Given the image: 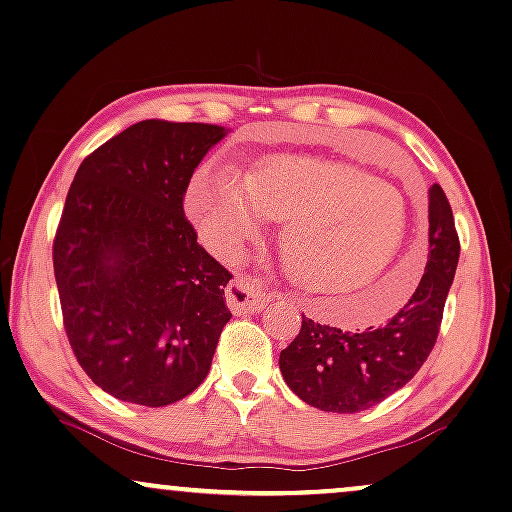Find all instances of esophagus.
Here are the masks:
<instances>
[{
  "instance_id": "1",
  "label": "esophagus",
  "mask_w": 512,
  "mask_h": 512,
  "mask_svg": "<svg viewBox=\"0 0 512 512\" xmlns=\"http://www.w3.org/2000/svg\"><path fill=\"white\" fill-rule=\"evenodd\" d=\"M269 300V290L257 286L255 278L250 276H236L226 288V304L234 314H255L262 307H267Z\"/></svg>"
}]
</instances>
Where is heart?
I'll use <instances>...</instances> for the list:
<instances>
[{"mask_svg":"<svg viewBox=\"0 0 512 512\" xmlns=\"http://www.w3.org/2000/svg\"><path fill=\"white\" fill-rule=\"evenodd\" d=\"M186 212L222 257L241 255L269 219L286 222L281 250L293 281L309 293L378 299L361 323L387 319L411 295L409 283L393 286L392 274L409 236V198L357 165L274 158L241 174L212 160L193 174Z\"/></svg>","mask_w":512,"mask_h":512,"instance_id":"1","label":"heart"}]
</instances>
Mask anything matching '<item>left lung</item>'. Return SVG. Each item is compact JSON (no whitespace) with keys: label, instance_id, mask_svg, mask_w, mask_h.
Instances as JSON below:
<instances>
[{"label":"left lung","instance_id":"obj_1","mask_svg":"<svg viewBox=\"0 0 512 512\" xmlns=\"http://www.w3.org/2000/svg\"><path fill=\"white\" fill-rule=\"evenodd\" d=\"M428 196V264L404 307L364 331H340L302 316L300 333L278 357L286 385L314 409H371L409 383L430 357L461 245L442 186L432 184Z\"/></svg>","mask_w":512,"mask_h":512}]
</instances>
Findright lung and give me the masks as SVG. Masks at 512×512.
I'll return each mask as SVG.
<instances>
[{"instance_id":"add662e5","label":"right lung","mask_w":512,"mask_h":512,"mask_svg":"<svg viewBox=\"0 0 512 512\" xmlns=\"http://www.w3.org/2000/svg\"><path fill=\"white\" fill-rule=\"evenodd\" d=\"M229 129L144 120L82 160L54 241L63 326L115 399L167 406L210 373L231 274L184 217L189 181Z\"/></svg>"}]
</instances>
